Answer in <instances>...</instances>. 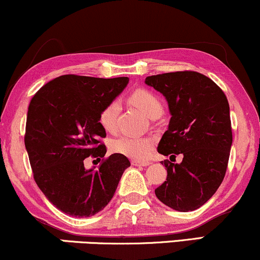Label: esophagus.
Segmentation results:
<instances>
[{
	"label": "esophagus",
	"mask_w": 260,
	"mask_h": 260,
	"mask_svg": "<svg viewBox=\"0 0 260 260\" xmlns=\"http://www.w3.org/2000/svg\"><path fill=\"white\" fill-rule=\"evenodd\" d=\"M131 164H133V166H136V167H147V166H149V161H147V160H145V161H141V160H131Z\"/></svg>",
	"instance_id": "34e87169"
}]
</instances>
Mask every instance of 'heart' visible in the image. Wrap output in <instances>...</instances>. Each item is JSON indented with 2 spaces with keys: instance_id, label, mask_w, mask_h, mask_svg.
Listing matches in <instances>:
<instances>
[{
  "instance_id": "b5f03b06",
  "label": "heart",
  "mask_w": 260,
  "mask_h": 260,
  "mask_svg": "<svg viewBox=\"0 0 260 260\" xmlns=\"http://www.w3.org/2000/svg\"><path fill=\"white\" fill-rule=\"evenodd\" d=\"M129 101L140 111L152 118L161 113L163 107L159 99L152 91L146 88H137L129 96ZM120 112V102L113 100L101 109L99 123L106 131H113L117 126V119ZM154 147V139L149 136H120L113 140L111 148L115 153H120L135 160H143L149 157Z\"/></svg>"
}]
</instances>
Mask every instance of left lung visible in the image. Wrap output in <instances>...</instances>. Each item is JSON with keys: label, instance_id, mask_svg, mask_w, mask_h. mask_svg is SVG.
I'll return each mask as SVG.
<instances>
[{"label": "left lung", "instance_id": "obj_1", "mask_svg": "<svg viewBox=\"0 0 260 260\" xmlns=\"http://www.w3.org/2000/svg\"><path fill=\"white\" fill-rule=\"evenodd\" d=\"M145 82L163 93L172 114L158 152L176 157L164 160L167 181L154 190L160 202L179 212L202 207L224 180L233 145L230 107L224 91L201 73H164Z\"/></svg>", "mask_w": 260, "mask_h": 260}]
</instances>
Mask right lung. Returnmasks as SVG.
Instances as JSON below:
<instances>
[{"label": "right lung", "instance_id": "add662e5", "mask_svg": "<svg viewBox=\"0 0 260 260\" xmlns=\"http://www.w3.org/2000/svg\"><path fill=\"white\" fill-rule=\"evenodd\" d=\"M129 79L62 75L34 94L26 115L25 148L34 180L50 202L78 218L102 210L117 190L130 161L120 153L105 158L99 123L101 109L118 96ZM87 156L101 161L87 171Z\"/></svg>", "mask_w": 260, "mask_h": 260}]
</instances>
